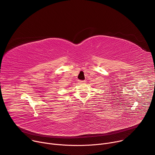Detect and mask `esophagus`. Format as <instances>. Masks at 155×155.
I'll return each mask as SVG.
<instances>
[{
	"mask_svg": "<svg viewBox=\"0 0 155 155\" xmlns=\"http://www.w3.org/2000/svg\"><path fill=\"white\" fill-rule=\"evenodd\" d=\"M85 83H86V81H82V80H79V81H78V83H79V84H84Z\"/></svg>",
	"mask_w": 155,
	"mask_h": 155,
	"instance_id": "34e87169",
	"label": "esophagus"
}]
</instances>
